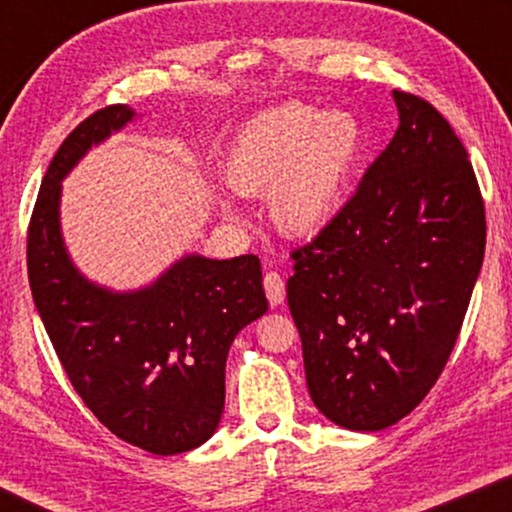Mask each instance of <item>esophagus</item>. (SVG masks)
<instances>
[{
    "label": "esophagus",
    "instance_id": "34e87169",
    "mask_svg": "<svg viewBox=\"0 0 512 512\" xmlns=\"http://www.w3.org/2000/svg\"><path fill=\"white\" fill-rule=\"evenodd\" d=\"M263 286H265V296H268L272 307L284 303L286 286H284V279H282V275H279V272H265Z\"/></svg>",
    "mask_w": 512,
    "mask_h": 512
}]
</instances>
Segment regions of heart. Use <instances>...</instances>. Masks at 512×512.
I'll return each instance as SVG.
<instances>
[{
    "instance_id": "1",
    "label": "heart",
    "mask_w": 512,
    "mask_h": 512,
    "mask_svg": "<svg viewBox=\"0 0 512 512\" xmlns=\"http://www.w3.org/2000/svg\"><path fill=\"white\" fill-rule=\"evenodd\" d=\"M361 151L363 130L352 114L286 104L237 132L226 179L244 195H268L282 233L312 235L338 212Z\"/></svg>"
}]
</instances>
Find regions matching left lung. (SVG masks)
<instances>
[{"label": "left lung", "instance_id": "obj_1", "mask_svg": "<svg viewBox=\"0 0 512 512\" xmlns=\"http://www.w3.org/2000/svg\"><path fill=\"white\" fill-rule=\"evenodd\" d=\"M394 139L340 212L291 251L307 389L331 422L380 431L443 373L485 258L468 153L424 97L394 90Z\"/></svg>", "mask_w": 512, "mask_h": 512}]
</instances>
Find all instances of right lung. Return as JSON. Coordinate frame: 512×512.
<instances>
[{
    "label": "right lung",
    "instance_id": "right-lung-1",
    "mask_svg": "<svg viewBox=\"0 0 512 512\" xmlns=\"http://www.w3.org/2000/svg\"><path fill=\"white\" fill-rule=\"evenodd\" d=\"M132 116L128 104H109L60 144L27 228V277L55 354L88 410L125 443L179 454L214 433L226 401L228 349L265 314L268 298L254 254L186 256L135 293L100 289L74 270L60 237V181Z\"/></svg>",
    "mask_w": 512,
    "mask_h": 512
}]
</instances>
